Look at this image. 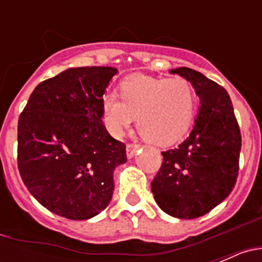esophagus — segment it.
Masks as SVG:
<instances>
[{
  "mask_svg": "<svg viewBox=\"0 0 262 262\" xmlns=\"http://www.w3.org/2000/svg\"><path fill=\"white\" fill-rule=\"evenodd\" d=\"M138 149H140V144H133V143L127 144V147H126L127 157H128V159H131V157L136 154V151H138Z\"/></svg>",
  "mask_w": 262,
  "mask_h": 262,
  "instance_id": "1",
  "label": "esophagus"
}]
</instances>
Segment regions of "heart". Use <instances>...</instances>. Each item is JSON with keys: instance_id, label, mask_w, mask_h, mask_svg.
<instances>
[{"instance_id": "obj_1", "label": "heart", "mask_w": 262, "mask_h": 262, "mask_svg": "<svg viewBox=\"0 0 262 262\" xmlns=\"http://www.w3.org/2000/svg\"><path fill=\"white\" fill-rule=\"evenodd\" d=\"M119 96L110 93L102 98L107 128L120 135L136 117L139 134L157 145H170L184 138L198 105L195 89L184 77L129 76L119 85Z\"/></svg>"}]
</instances>
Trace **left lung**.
<instances>
[{"label": "left lung", "instance_id": "8db88e82", "mask_svg": "<svg viewBox=\"0 0 262 262\" xmlns=\"http://www.w3.org/2000/svg\"><path fill=\"white\" fill-rule=\"evenodd\" d=\"M170 73L190 81L201 107L189 138L174 149L161 152L163 164L151 187L164 212L194 219L211 211L235 187L242 134L223 86L186 67Z\"/></svg>", "mask_w": 262, "mask_h": 262}]
</instances>
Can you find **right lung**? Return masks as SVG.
I'll return each instance as SVG.
<instances>
[{"instance_id":"right-lung-1","label":"right lung","mask_w":262,"mask_h":262,"mask_svg":"<svg viewBox=\"0 0 262 262\" xmlns=\"http://www.w3.org/2000/svg\"><path fill=\"white\" fill-rule=\"evenodd\" d=\"M118 71L69 68L34 89L18 120V169L23 184L53 214L85 221L102 212L126 145L102 123V97Z\"/></svg>"}]
</instances>
